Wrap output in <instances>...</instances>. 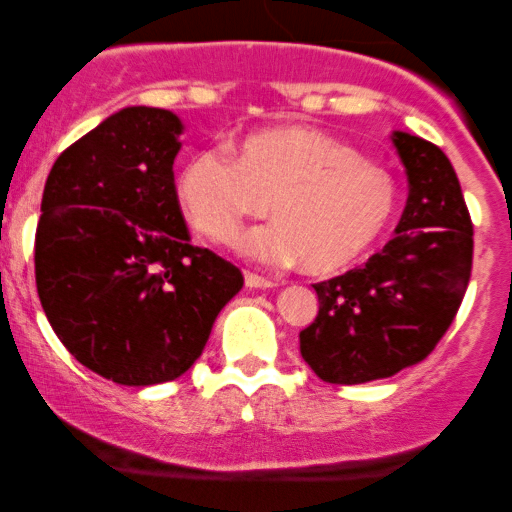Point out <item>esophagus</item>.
<instances>
[{
	"instance_id": "1",
	"label": "esophagus",
	"mask_w": 512,
	"mask_h": 512,
	"mask_svg": "<svg viewBox=\"0 0 512 512\" xmlns=\"http://www.w3.org/2000/svg\"><path fill=\"white\" fill-rule=\"evenodd\" d=\"M245 285L250 289H267L277 287V280H270L265 275H257V272H245Z\"/></svg>"
}]
</instances>
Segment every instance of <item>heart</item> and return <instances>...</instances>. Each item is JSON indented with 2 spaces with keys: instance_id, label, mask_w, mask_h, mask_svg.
<instances>
[{
  "instance_id": "b5f03b06",
  "label": "heart",
  "mask_w": 512,
  "mask_h": 512,
  "mask_svg": "<svg viewBox=\"0 0 512 512\" xmlns=\"http://www.w3.org/2000/svg\"><path fill=\"white\" fill-rule=\"evenodd\" d=\"M190 225L218 245H232L245 220L277 223L247 237L267 262H297L329 275L359 260L396 210V183L347 143L312 128H265L225 146L198 148L175 178Z\"/></svg>"
}]
</instances>
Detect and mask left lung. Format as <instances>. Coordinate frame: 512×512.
Returning <instances> with one entry per match:
<instances>
[{"mask_svg": "<svg viewBox=\"0 0 512 512\" xmlns=\"http://www.w3.org/2000/svg\"><path fill=\"white\" fill-rule=\"evenodd\" d=\"M409 200L396 235L356 270L314 285L319 312L299 352L327 384H366L409 369L436 349L466 297L473 223L446 153L394 133Z\"/></svg>", "mask_w": 512, "mask_h": 512, "instance_id": "left-lung-1", "label": "left lung"}]
</instances>
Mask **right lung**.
Returning <instances> with one entry per match:
<instances>
[{"label":"right lung","instance_id":"right-lung-1","mask_svg":"<svg viewBox=\"0 0 512 512\" xmlns=\"http://www.w3.org/2000/svg\"><path fill=\"white\" fill-rule=\"evenodd\" d=\"M180 131L163 108H123L56 158L41 198L46 319L76 361L123 386L185 374L245 282L190 242L173 178Z\"/></svg>","mask_w":512,"mask_h":512}]
</instances>
